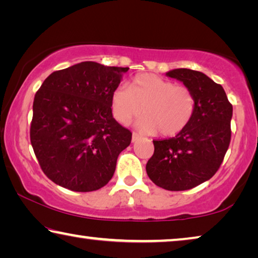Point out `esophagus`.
<instances>
[{
    "instance_id": "esophagus-1",
    "label": "esophagus",
    "mask_w": 258,
    "mask_h": 258,
    "mask_svg": "<svg viewBox=\"0 0 258 258\" xmlns=\"http://www.w3.org/2000/svg\"><path fill=\"white\" fill-rule=\"evenodd\" d=\"M140 138H141V137H140V135H139L138 133L133 132V134H132V142H133V143H134V142H137Z\"/></svg>"
}]
</instances>
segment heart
I'll use <instances>...</instances> for the list:
<instances>
[{"instance_id":"1","label":"heart","mask_w":258,"mask_h":258,"mask_svg":"<svg viewBox=\"0 0 258 258\" xmlns=\"http://www.w3.org/2000/svg\"><path fill=\"white\" fill-rule=\"evenodd\" d=\"M110 102L118 123L128 125L143 113L138 127L145 133L158 132L161 137L182 132L196 111V98L189 87L154 74L135 76L130 87L118 85L112 91Z\"/></svg>"}]
</instances>
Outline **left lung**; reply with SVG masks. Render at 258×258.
<instances>
[{"instance_id": "1", "label": "left lung", "mask_w": 258, "mask_h": 258, "mask_svg": "<svg viewBox=\"0 0 258 258\" xmlns=\"http://www.w3.org/2000/svg\"><path fill=\"white\" fill-rule=\"evenodd\" d=\"M194 92L196 111L190 124L174 138L155 140L148 176L156 185L183 191L202 184L220 168L231 140L232 104L220 84L186 68L166 73Z\"/></svg>"}]
</instances>
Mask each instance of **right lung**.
<instances>
[{"label":"right lung","mask_w":258,"mask_h":258,"mask_svg":"<svg viewBox=\"0 0 258 258\" xmlns=\"http://www.w3.org/2000/svg\"><path fill=\"white\" fill-rule=\"evenodd\" d=\"M127 71L84 61L52 73L35 94L30 142L55 184L89 192L111 180L117 158L132 140L112 117L110 102Z\"/></svg>","instance_id":"add662e5"}]
</instances>
